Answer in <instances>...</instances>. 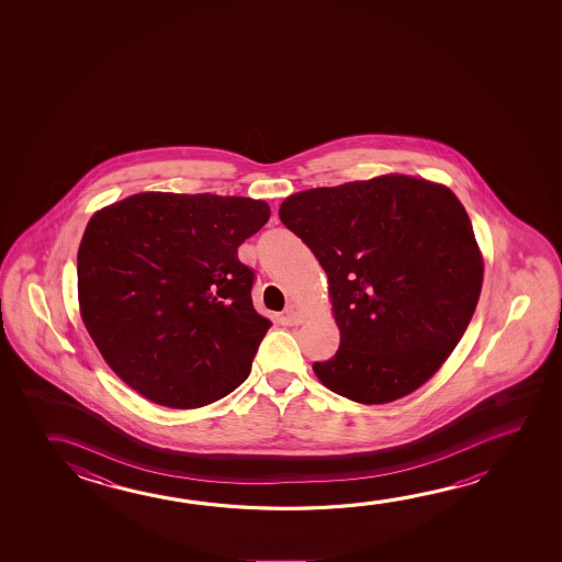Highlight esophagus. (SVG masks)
<instances>
[{
    "label": "esophagus",
    "mask_w": 562,
    "mask_h": 562,
    "mask_svg": "<svg viewBox=\"0 0 562 562\" xmlns=\"http://www.w3.org/2000/svg\"><path fill=\"white\" fill-rule=\"evenodd\" d=\"M285 319L290 325H300V323H304L305 315L302 312V307L297 304H290L285 307Z\"/></svg>",
    "instance_id": "esophagus-1"
}]
</instances>
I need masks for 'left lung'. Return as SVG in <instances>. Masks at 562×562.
<instances>
[{
	"label": "left lung",
	"mask_w": 562,
	"mask_h": 562,
	"mask_svg": "<svg viewBox=\"0 0 562 562\" xmlns=\"http://www.w3.org/2000/svg\"><path fill=\"white\" fill-rule=\"evenodd\" d=\"M278 215L329 280L340 345L313 364L323 386L367 405L424 386L467 331L484 280L451 188L382 175L292 193Z\"/></svg>",
	"instance_id": "1"
}]
</instances>
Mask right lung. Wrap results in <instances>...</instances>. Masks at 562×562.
<instances>
[{"label":"right lung","mask_w":562,"mask_h":562,"mask_svg":"<svg viewBox=\"0 0 562 562\" xmlns=\"http://www.w3.org/2000/svg\"><path fill=\"white\" fill-rule=\"evenodd\" d=\"M270 220L262 200L133 193L86 225L78 249L83 325L117 376L175 409L212 404L249 376L272 322L237 257Z\"/></svg>","instance_id":"right-lung-1"}]
</instances>
